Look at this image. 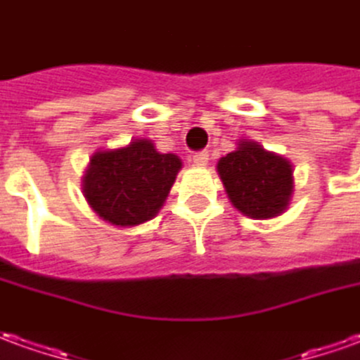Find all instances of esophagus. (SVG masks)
I'll return each mask as SVG.
<instances>
[{
	"mask_svg": "<svg viewBox=\"0 0 360 360\" xmlns=\"http://www.w3.org/2000/svg\"><path fill=\"white\" fill-rule=\"evenodd\" d=\"M193 163L197 167H205L206 163H208V152H197V154L193 155Z\"/></svg>",
	"mask_w": 360,
	"mask_h": 360,
	"instance_id": "1",
	"label": "esophagus"
}]
</instances>
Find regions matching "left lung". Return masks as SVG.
<instances>
[{
	"label": "left lung",
	"instance_id": "8db88e82",
	"mask_svg": "<svg viewBox=\"0 0 360 360\" xmlns=\"http://www.w3.org/2000/svg\"><path fill=\"white\" fill-rule=\"evenodd\" d=\"M216 167L226 195L241 214L267 220L283 214L290 202L292 165L253 140H240L238 148L224 155Z\"/></svg>",
	"mask_w": 360,
	"mask_h": 360
}]
</instances>
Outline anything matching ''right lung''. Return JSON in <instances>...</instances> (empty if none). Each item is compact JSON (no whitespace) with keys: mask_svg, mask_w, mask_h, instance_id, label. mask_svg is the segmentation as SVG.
Segmentation results:
<instances>
[{"mask_svg":"<svg viewBox=\"0 0 360 360\" xmlns=\"http://www.w3.org/2000/svg\"><path fill=\"white\" fill-rule=\"evenodd\" d=\"M179 169L177 155L160 154L152 140L140 138L127 148L95 152L82 188L105 222L138 226L160 212Z\"/></svg>","mask_w":360,"mask_h":360,"instance_id":"add662e5","label":"right lung"}]
</instances>
